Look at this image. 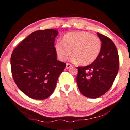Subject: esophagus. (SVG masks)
Listing matches in <instances>:
<instances>
[{"mask_svg": "<svg viewBox=\"0 0 130 130\" xmlns=\"http://www.w3.org/2000/svg\"><path fill=\"white\" fill-rule=\"evenodd\" d=\"M72 67V64L69 63H66V68H67V69H68V68Z\"/></svg>", "mask_w": 130, "mask_h": 130, "instance_id": "34e87169", "label": "esophagus"}]
</instances>
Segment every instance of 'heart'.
<instances>
[{
    "mask_svg": "<svg viewBox=\"0 0 130 130\" xmlns=\"http://www.w3.org/2000/svg\"><path fill=\"white\" fill-rule=\"evenodd\" d=\"M55 48L61 60H66L72 53L73 60L87 65L93 63L99 57L101 41L96 35L85 31H75L64 35L62 41L56 42Z\"/></svg>",
    "mask_w": 130,
    "mask_h": 130,
    "instance_id": "obj_1",
    "label": "heart"
}]
</instances>
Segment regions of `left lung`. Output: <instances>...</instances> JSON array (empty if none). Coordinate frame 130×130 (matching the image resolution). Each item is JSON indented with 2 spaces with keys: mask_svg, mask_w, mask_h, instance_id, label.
<instances>
[{
  "mask_svg": "<svg viewBox=\"0 0 130 130\" xmlns=\"http://www.w3.org/2000/svg\"><path fill=\"white\" fill-rule=\"evenodd\" d=\"M101 50L98 58L91 65L78 67L76 81L81 93L89 98L104 94L112 86L119 68L116 47L109 38L98 32Z\"/></svg>",
  "mask_w": 130,
  "mask_h": 130,
  "instance_id": "left-lung-1",
  "label": "left lung"
}]
</instances>
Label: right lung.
Instances as JSON below:
<instances>
[{
  "label": "right lung",
  "instance_id": "right-lung-1",
  "mask_svg": "<svg viewBox=\"0 0 130 130\" xmlns=\"http://www.w3.org/2000/svg\"><path fill=\"white\" fill-rule=\"evenodd\" d=\"M58 34L52 29L35 31L13 51V78L18 88L32 99L49 98L66 66L57 60L54 42Z\"/></svg>",
  "mask_w": 130,
  "mask_h": 130
}]
</instances>
